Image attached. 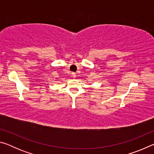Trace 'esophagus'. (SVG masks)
<instances>
[{
	"label": "esophagus",
	"instance_id": "esophagus-1",
	"mask_svg": "<svg viewBox=\"0 0 154 154\" xmlns=\"http://www.w3.org/2000/svg\"><path fill=\"white\" fill-rule=\"evenodd\" d=\"M72 77H73V78L76 77V73H75V72H72Z\"/></svg>",
	"mask_w": 154,
	"mask_h": 154
}]
</instances>
